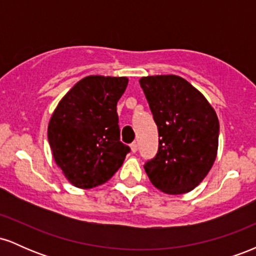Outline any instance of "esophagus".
<instances>
[{"label": "esophagus", "mask_w": 256, "mask_h": 256, "mask_svg": "<svg viewBox=\"0 0 256 256\" xmlns=\"http://www.w3.org/2000/svg\"><path fill=\"white\" fill-rule=\"evenodd\" d=\"M130 148H131V152H137V143L136 142H134V143H131V146H130Z\"/></svg>", "instance_id": "34e87169"}]
</instances>
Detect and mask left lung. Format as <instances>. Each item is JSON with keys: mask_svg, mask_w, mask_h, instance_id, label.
<instances>
[{"mask_svg": "<svg viewBox=\"0 0 256 256\" xmlns=\"http://www.w3.org/2000/svg\"><path fill=\"white\" fill-rule=\"evenodd\" d=\"M158 131V152L144 164L152 184L170 195L192 192L212 168L219 120L212 106L178 76L140 79Z\"/></svg>", "mask_w": 256, "mask_h": 256, "instance_id": "left-lung-1", "label": "left lung"}]
</instances>
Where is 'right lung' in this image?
<instances>
[{
	"instance_id": "add662e5",
	"label": "right lung",
	"mask_w": 256,
	"mask_h": 256,
	"mask_svg": "<svg viewBox=\"0 0 256 256\" xmlns=\"http://www.w3.org/2000/svg\"><path fill=\"white\" fill-rule=\"evenodd\" d=\"M126 77L89 76L58 102L48 126L56 165L77 188L106 183L122 167L130 146L120 140L116 104Z\"/></svg>"
}]
</instances>
